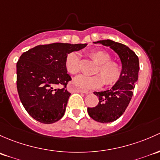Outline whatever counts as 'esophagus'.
I'll return each mask as SVG.
<instances>
[{
    "mask_svg": "<svg viewBox=\"0 0 160 160\" xmlns=\"http://www.w3.org/2000/svg\"><path fill=\"white\" fill-rule=\"evenodd\" d=\"M74 91H75V92H82V93H85V94L91 93V92L87 91V90L81 89V88H74Z\"/></svg>",
    "mask_w": 160,
    "mask_h": 160,
    "instance_id": "esophagus-1",
    "label": "esophagus"
}]
</instances>
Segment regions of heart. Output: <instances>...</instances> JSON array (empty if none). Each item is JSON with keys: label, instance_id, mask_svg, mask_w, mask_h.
Masks as SVG:
<instances>
[{"label": "heart", "instance_id": "heart-1", "mask_svg": "<svg viewBox=\"0 0 160 160\" xmlns=\"http://www.w3.org/2000/svg\"><path fill=\"white\" fill-rule=\"evenodd\" d=\"M89 56L98 66L95 71L96 75L92 76L78 75L75 78V83L78 87L85 89H96L103 85L112 86L121 78L122 66L118 61L112 58L110 53L102 49L92 51ZM65 68L71 75H76L80 72V58L76 52H71L67 55L65 62Z\"/></svg>", "mask_w": 160, "mask_h": 160}]
</instances>
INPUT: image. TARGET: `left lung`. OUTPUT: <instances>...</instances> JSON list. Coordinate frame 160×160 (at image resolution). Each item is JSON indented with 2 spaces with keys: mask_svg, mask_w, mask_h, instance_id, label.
Instances as JSON below:
<instances>
[{
  "mask_svg": "<svg viewBox=\"0 0 160 160\" xmlns=\"http://www.w3.org/2000/svg\"><path fill=\"white\" fill-rule=\"evenodd\" d=\"M95 43L109 46L118 54L122 64V74L119 81L110 90L94 92L98 97V103L95 107L87 109L95 121L108 123L119 118L129 104L138 80L139 58L129 47L118 42L102 40Z\"/></svg>",
  "mask_w": 160,
  "mask_h": 160,
  "instance_id": "obj_1",
  "label": "left lung"
}]
</instances>
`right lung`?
Instances as JSON below:
<instances>
[{
	"label": "right lung",
	"mask_w": 160,
	"mask_h": 160,
	"mask_svg": "<svg viewBox=\"0 0 160 160\" xmlns=\"http://www.w3.org/2000/svg\"><path fill=\"white\" fill-rule=\"evenodd\" d=\"M86 45L40 44L21 55L17 62V89L23 106L32 118L44 124L62 118L71 95L66 85L72 80L65 68V58ZM58 84L62 88L56 89Z\"/></svg>",
	"instance_id": "obj_1"
}]
</instances>
